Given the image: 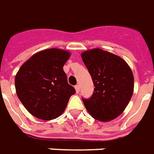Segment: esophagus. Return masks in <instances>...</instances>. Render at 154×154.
I'll use <instances>...</instances> for the list:
<instances>
[{
  "label": "esophagus",
  "instance_id": "esophagus-1",
  "mask_svg": "<svg viewBox=\"0 0 154 154\" xmlns=\"http://www.w3.org/2000/svg\"><path fill=\"white\" fill-rule=\"evenodd\" d=\"M75 89H76V92H77V93H79V92H80V85H77L75 86Z\"/></svg>",
  "mask_w": 154,
  "mask_h": 154
}]
</instances>
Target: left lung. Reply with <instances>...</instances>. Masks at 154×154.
Listing matches in <instances>:
<instances>
[{
  "instance_id": "obj_1",
  "label": "left lung",
  "mask_w": 154,
  "mask_h": 154,
  "mask_svg": "<svg viewBox=\"0 0 154 154\" xmlns=\"http://www.w3.org/2000/svg\"><path fill=\"white\" fill-rule=\"evenodd\" d=\"M95 88L89 99H82L88 113L101 122L111 121L122 113L134 92V76L124 60L101 49L81 54Z\"/></svg>"
}]
</instances>
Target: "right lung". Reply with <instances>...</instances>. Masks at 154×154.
<instances>
[{
    "instance_id": "1",
    "label": "right lung",
    "mask_w": 154,
    "mask_h": 154,
    "mask_svg": "<svg viewBox=\"0 0 154 154\" xmlns=\"http://www.w3.org/2000/svg\"><path fill=\"white\" fill-rule=\"evenodd\" d=\"M69 56V52L62 49H47L32 55L16 73L17 97L36 118L42 120L57 118L76 92L68 84L63 70Z\"/></svg>"
}]
</instances>
